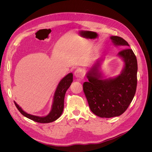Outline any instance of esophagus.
I'll use <instances>...</instances> for the list:
<instances>
[{
  "label": "esophagus",
  "instance_id": "obj_1",
  "mask_svg": "<svg viewBox=\"0 0 152 152\" xmlns=\"http://www.w3.org/2000/svg\"><path fill=\"white\" fill-rule=\"evenodd\" d=\"M75 76L77 78H80L82 77L83 76V72L82 70L81 69H77L75 71Z\"/></svg>",
  "mask_w": 152,
  "mask_h": 152
}]
</instances>
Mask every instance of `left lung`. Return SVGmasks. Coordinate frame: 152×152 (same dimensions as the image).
Masks as SVG:
<instances>
[{
	"label": "left lung",
	"mask_w": 152,
	"mask_h": 152,
	"mask_svg": "<svg viewBox=\"0 0 152 152\" xmlns=\"http://www.w3.org/2000/svg\"><path fill=\"white\" fill-rule=\"evenodd\" d=\"M115 45L124 48L118 53L124 62L121 73L115 78L103 79L98 60L87 73L88 82L83 91L92 113L100 118L122 115L131 103L137 88V58L129 44L119 36H111Z\"/></svg>",
	"instance_id": "obj_1"
}]
</instances>
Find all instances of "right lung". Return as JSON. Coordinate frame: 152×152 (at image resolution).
I'll use <instances>...</instances> for the list:
<instances>
[{
    "label": "right lung",
    "instance_id": "right-lung-1",
    "mask_svg": "<svg viewBox=\"0 0 152 152\" xmlns=\"http://www.w3.org/2000/svg\"><path fill=\"white\" fill-rule=\"evenodd\" d=\"M72 82H73V74L72 73H69L60 81L54 94L52 110L49 115L45 116L40 117L28 114L25 111H24L17 103L14 101L15 106L17 107V109L23 116L34 121L40 123H49L53 122L57 120L63 113L65 93Z\"/></svg>",
    "mask_w": 152,
    "mask_h": 152
}]
</instances>
